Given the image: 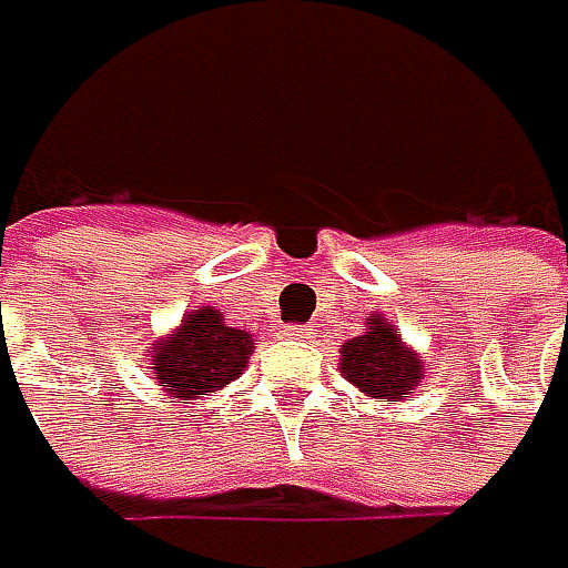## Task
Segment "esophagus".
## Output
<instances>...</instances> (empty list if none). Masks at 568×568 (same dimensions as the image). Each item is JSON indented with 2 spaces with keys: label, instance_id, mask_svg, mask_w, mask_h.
I'll return each instance as SVG.
<instances>
[{
  "label": "esophagus",
  "instance_id": "1",
  "mask_svg": "<svg viewBox=\"0 0 568 568\" xmlns=\"http://www.w3.org/2000/svg\"><path fill=\"white\" fill-rule=\"evenodd\" d=\"M291 332H294L296 338H313V335H316V328H310V325H300V328L291 325Z\"/></svg>",
  "mask_w": 568,
  "mask_h": 568
}]
</instances>
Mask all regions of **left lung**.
Wrapping results in <instances>:
<instances>
[{
  "instance_id": "obj_1",
  "label": "left lung",
  "mask_w": 568,
  "mask_h": 568,
  "mask_svg": "<svg viewBox=\"0 0 568 568\" xmlns=\"http://www.w3.org/2000/svg\"><path fill=\"white\" fill-rule=\"evenodd\" d=\"M341 373L373 398H410L424 366L385 318H369L361 338L341 344Z\"/></svg>"
}]
</instances>
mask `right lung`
Masks as SVG:
<instances>
[{
	"label": "right lung",
	"mask_w": 568,
	"mask_h": 568,
	"mask_svg": "<svg viewBox=\"0 0 568 568\" xmlns=\"http://www.w3.org/2000/svg\"><path fill=\"white\" fill-rule=\"evenodd\" d=\"M252 354V335L230 328L211 306L195 310L170 341L154 347V379L173 398H202L236 379Z\"/></svg>",
	"instance_id": "obj_1"
}]
</instances>
